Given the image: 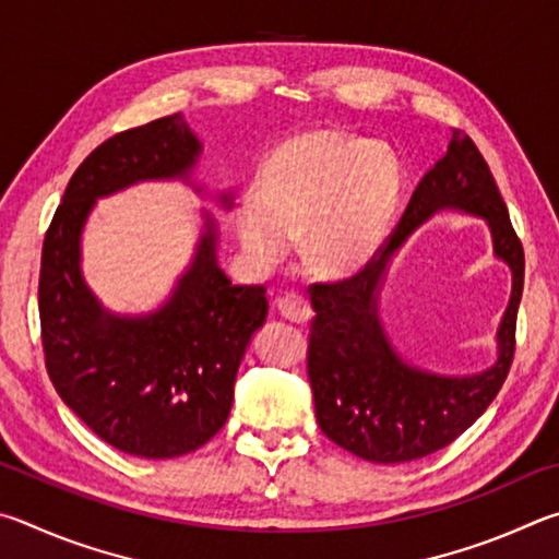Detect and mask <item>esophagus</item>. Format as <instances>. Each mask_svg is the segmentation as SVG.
<instances>
[{
	"mask_svg": "<svg viewBox=\"0 0 559 559\" xmlns=\"http://www.w3.org/2000/svg\"><path fill=\"white\" fill-rule=\"evenodd\" d=\"M277 311L287 321H295V324H307L311 319L309 301L305 299V295H299V292H287V295H282L277 299Z\"/></svg>",
	"mask_w": 559,
	"mask_h": 559,
	"instance_id": "1",
	"label": "esophagus"
}]
</instances>
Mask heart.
<instances>
[{"instance_id": "heart-1", "label": "heart", "mask_w": 559, "mask_h": 559, "mask_svg": "<svg viewBox=\"0 0 559 559\" xmlns=\"http://www.w3.org/2000/svg\"><path fill=\"white\" fill-rule=\"evenodd\" d=\"M405 169L388 142L338 130H305L264 156L258 193L233 209V233L258 264L285 260L305 238L311 270L354 277L373 262L393 233Z\"/></svg>"}]
</instances>
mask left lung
<instances>
[{"label":"left lung","instance_id":"left-lung-1","mask_svg":"<svg viewBox=\"0 0 559 559\" xmlns=\"http://www.w3.org/2000/svg\"><path fill=\"white\" fill-rule=\"evenodd\" d=\"M442 210L486 219L495 253L514 277L512 299L497 332V360L468 377L415 367L394 348L379 317V295L392 258L419 224ZM523 272V245L493 174L476 144L454 132L447 154L417 183L378 258L356 277L317 285L311 292L317 317L309 334V383L321 432L376 464L413 462L452 444L486 413L511 370Z\"/></svg>","mask_w":559,"mask_h":559}]
</instances>
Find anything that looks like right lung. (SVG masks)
Wrapping results in <instances>:
<instances>
[{
  "mask_svg": "<svg viewBox=\"0 0 559 559\" xmlns=\"http://www.w3.org/2000/svg\"><path fill=\"white\" fill-rule=\"evenodd\" d=\"M203 144L181 115L110 136L78 166L46 233L38 314L46 368L63 403L124 454L195 452L230 415L235 376L267 319L264 287H238L218 264V223L201 211L191 262L159 307L117 314L83 277V230L97 199L144 181H183ZM225 211L233 191H221Z\"/></svg>",
  "mask_w": 559,
  "mask_h": 559,
  "instance_id": "1",
  "label": "right lung"
}]
</instances>
